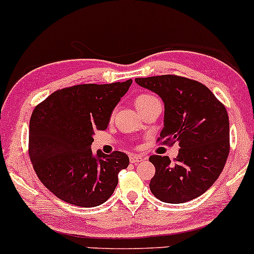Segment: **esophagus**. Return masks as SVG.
Returning a JSON list of instances; mask_svg holds the SVG:
<instances>
[{
  "label": "esophagus",
  "instance_id": "1",
  "mask_svg": "<svg viewBox=\"0 0 254 254\" xmlns=\"http://www.w3.org/2000/svg\"><path fill=\"white\" fill-rule=\"evenodd\" d=\"M143 160H144V157L141 156V155H131L130 156L131 164H138V162H142Z\"/></svg>",
  "mask_w": 254,
  "mask_h": 254
}]
</instances>
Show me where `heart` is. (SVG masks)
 Instances as JSON below:
<instances>
[{"instance_id":"heart-1","label":"heart","mask_w":254,"mask_h":254,"mask_svg":"<svg viewBox=\"0 0 254 254\" xmlns=\"http://www.w3.org/2000/svg\"><path fill=\"white\" fill-rule=\"evenodd\" d=\"M154 99L156 98L151 97V95H148V94H141L135 99V106L137 107V110H139L143 106H145L148 103H150L151 100H154Z\"/></svg>"}]
</instances>
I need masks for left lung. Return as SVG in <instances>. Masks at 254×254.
<instances>
[{
	"label": "left lung",
	"mask_w": 254,
	"mask_h": 254,
	"mask_svg": "<svg viewBox=\"0 0 254 254\" xmlns=\"http://www.w3.org/2000/svg\"><path fill=\"white\" fill-rule=\"evenodd\" d=\"M138 86L156 93L165 105L164 143L179 142L176 161L153 155L155 176L149 188L165 203H185L199 197L216 182L229 154V119L208 87L198 81L161 75L135 78ZM159 138V139H160Z\"/></svg>",
	"instance_id": "obj_1"
}]
</instances>
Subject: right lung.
<instances>
[{"instance_id": "obj_1", "label": "right lung", "mask_w": 254, "mask_h": 254, "mask_svg": "<svg viewBox=\"0 0 254 254\" xmlns=\"http://www.w3.org/2000/svg\"><path fill=\"white\" fill-rule=\"evenodd\" d=\"M132 80L110 84H77L49 95L30 121L28 153L34 171L55 196L76 206L106 202L118 173L129 166L122 151L93 154V136L106 130L113 110Z\"/></svg>"}]
</instances>
